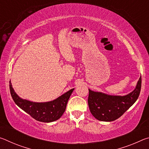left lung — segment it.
Listing matches in <instances>:
<instances>
[{"mask_svg": "<svg viewBox=\"0 0 149 149\" xmlns=\"http://www.w3.org/2000/svg\"><path fill=\"white\" fill-rule=\"evenodd\" d=\"M141 88V77L133 91L125 96H111L89 89L88 104L96 119L112 122L124 114L137 100Z\"/></svg>", "mask_w": 149, "mask_h": 149, "instance_id": "left-lung-1", "label": "left lung"}]
</instances>
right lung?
Returning a JSON list of instances; mask_svg holds the SVG:
<instances>
[{
  "instance_id": "add662e5",
  "label": "right lung",
  "mask_w": 149,
  "mask_h": 149,
  "mask_svg": "<svg viewBox=\"0 0 149 149\" xmlns=\"http://www.w3.org/2000/svg\"><path fill=\"white\" fill-rule=\"evenodd\" d=\"M10 91L14 102L39 122H52L58 120L65 110L68 101L74 89L60 96L58 99L47 102H33L19 98L14 92L10 81Z\"/></svg>"
}]
</instances>
